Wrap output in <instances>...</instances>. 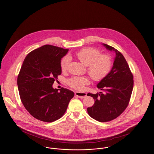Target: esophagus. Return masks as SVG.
Listing matches in <instances>:
<instances>
[{"mask_svg": "<svg viewBox=\"0 0 154 154\" xmlns=\"http://www.w3.org/2000/svg\"><path fill=\"white\" fill-rule=\"evenodd\" d=\"M76 96L80 98H84L86 97V94L85 93H81V92H76L75 94Z\"/></svg>", "mask_w": 154, "mask_h": 154, "instance_id": "obj_1", "label": "esophagus"}]
</instances>
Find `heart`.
Segmentation results:
<instances>
[{"label":"heart","mask_w":154,"mask_h":154,"mask_svg":"<svg viewBox=\"0 0 154 154\" xmlns=\"http://www.w3.org/2000/svg\"><path fill=\"white\" fill-rule=\"evenodd\" d=\"M101 51L96 48H86L75 52L73 56L87 65V72L94 81L103 79L110 72L112 66L111 57L107 54H101ZM69 63V57L65 56L61 61V69L64 72ZM72 88L82 90L86 85L90 83L89 78L86 76H73L67 81Z\"/></svg>","instance_id":"heart-1"}]
</instances>
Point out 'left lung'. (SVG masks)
I'll use <instances>...</instances> for the list:
<instances>
[{"label": "left lung", "mask_w": 154, "mask_h": 154, "mask_svg": "<svg viewBox=\"0 0 154 154\" xmlns=\"http://www.w3.org/2000/svg\"><path fill=\"white\" fill-rule=\"evenodd\" d=\"M109 50L115 53L111 71L100 81L97 88L100 93L87 95L93 97L94 105L88 108L89 115L97 121H111L118 117L129 105L133 88V75L121 52L113 47L103 44Z\"/></svg>", "instance_id": "left-lung-1"}]
</instances>
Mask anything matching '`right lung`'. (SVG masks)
<instances>
[{
	"instance_id": "right-lung-1",
	"label": "right lung",
	"mask_w": 154,
	"mask_h": 154,
	"mask_svg": "<svg viewBox=\"0 0 154 154\" xmlns=\"http://www.w3.org/2000/svg\"><path fill=\"white\" fill-rule=\"evenodd\" d=\"M68 49L46 45L25 57L17 78L20 99L35 118L52 122L61 118L74 96L73 91L53 84L61 73V60Z\"/></svg>"
}]
</instances>
